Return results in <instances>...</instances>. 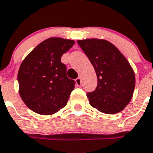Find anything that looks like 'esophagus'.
<instances>
[{
  "label": "esophagus",
  "instance_id": "1",
  "mask_svg": "<svg viewBox=\"0 0 153 153\" xmlns=\"http://www.w3.org/2000/svg\"><path fill=\"white\" fill-rule=\"evenodd\" d=\"M75 82H76V85L78 86H80L81 85H82V80H81L80 77H79V78H77L75 79Z\"/></svg>",
  "mask_w": 153,
  "mask_h": 153
}]
</instances>
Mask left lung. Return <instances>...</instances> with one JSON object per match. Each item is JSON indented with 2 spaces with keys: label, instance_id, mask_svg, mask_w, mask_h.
Listing matches in <instances>:
<instances>
[{
  "label": "left lung",
  "instance_id": "left-lung-1",
  "mask_svg": "<svg viewBox=\"0 0 153 153\" xmlns=\"http://www.w3.org/2000/svg\"><path fill=\"white\" fill-rule=\"evenodd\" d=\"M93 65L97 86L87 92L91 106L104 114L120 112L129 103L135 86L130 64L114 45L104 39L78 40Z\"/></svg>",
  "mask_w": 153,
  "mask_h": 153
}]
</instances>
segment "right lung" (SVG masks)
<instances>
[{"instance_id":"1","label":"right lung","mask_w":153,"mask_h":153,"mask_svg":"<svg viewBox=\"0 0 153 153\" xmlns=\"http://www.w3.org/2000/svg\"><path fill=\"white\" fill-rule=\"evenodd\" d=\"M74 44L71 39L49 38L21 64L18 74L19 94L35 113L50 115L66 106L75 82L68 78L66 65L61 58Z\"/></svg>"}]
</instances>
